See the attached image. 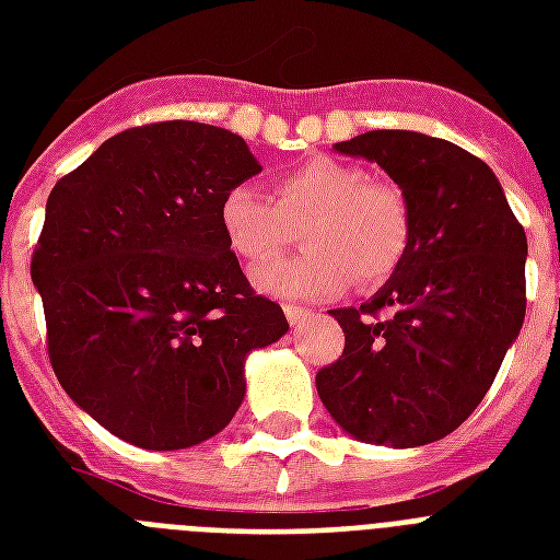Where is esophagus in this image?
Returning <instances> with one entry per match:
<instances>
[{
	"label": "esophagus",
	"instance_id": "1",
	"mask_svg": "<svg viewBox=\"0 0 560 560\" xmlns=\"http://www.w3.org/2000/svg\"><path fill=\"white\" fill-rule=\"evenodd\" d=\"M284 316H288V323L290 325H302V323H307V319H311V311H307V307H296V305H284Z\"/></svg>",
	"mask_w": 560,
	"mask_h": 560
}]
</instances>
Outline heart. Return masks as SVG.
I'll return each instance as SVG.
<instances>
[{
    "label": "heart",
    "instance_id": "b5f03b06",
    "mask_svg": "<svg viewBox=\"0 0 560 560\" xmlns=\"http://www.w3.org/2000/svg\"><path fill=\"white\" fill-rule=\"evenodd\" d=\"M220 229L246 264L279 258L293 232L305 229V255L255 272V288L276 299L325 302L354 279L374 288L398 270L409 246L404 194L349 162L311 160L276 177L272 197L253 186L229 188L220 200Z\"/></svg>",
    "mask_w": 560,
    "mask_h": 560
}]
</instances>
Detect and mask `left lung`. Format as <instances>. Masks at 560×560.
<instances>
[{
    "label": "left lung",
    "instance_id": "obj_1",
    "mask_svg": "<svg viewBox=\"0 0 560 560\" xmlns=\"http://www.w3.org/2000/svg\"><path fill=\"white\" fill-rule=\"evenodd\" d=\"M334 151L389 174L407 200L409 246L369 302L331 311L346 349L316 374V392L360 442H439L479 407L521 334L526 232L494 171L459 144L372 130Z\"/></svg>",
    "mask_w": 560,
    "mask_h": 560
}]
</instances>
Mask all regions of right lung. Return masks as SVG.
Here are the masks:
<instances>
[{"instance_id": "obj_1", "label": "right lung", "mask_w": 560, "mask_h": 560, "mask_svg": "<svg viewBox=\"0 0 560 560\" xmlns=\"http://www.w3.org/2000/svg\"><path fill=\"white\" fill-rule=\"evenodd\" d=\"M246 142L200 121L113 136L46 202L31 281L48 360L78 407L144 451L218 435L246 395L249 351L288 334L220 229V200L255 177Z\"/></svg>"}]
</instances>
